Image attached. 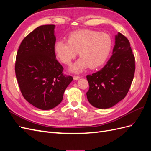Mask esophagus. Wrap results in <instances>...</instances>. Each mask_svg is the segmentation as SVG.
I'll use <instances>...</instances> for the list:
<instances>
[{"label": "esophagus", "mask_w": 151, "mask_h": 151, "mask_svg": "<svg viewBox=\"0 0 151 151\" xmlns=\"http://www.w3.org/2000/svg\"><path fill=\"white\" fill-rule=\"evenodd\" d=\"M74 77V80H77L80 78V76H74V77Z\"/></svg>", "instance_id": "esophagus-1"}]
</instances>
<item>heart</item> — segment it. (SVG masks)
<instances>
[{"label":"heart","mask_w":151,"mask_h":151,"mask_svg":"<svg viewBox=\"0 0 151 151\" xmlns=\"http://www.w3.org/2000/svg\"><path fill=\"white\" fill-rule=\"evenodd\" d=\"M112 47L110 36L105 33L81 29L73 32L68 41L58 40L55 52L62 62L71 63L79 51L80 58L70 67L73 72L79 73L86 68H96L106 62Z\"/></svg>","instance_id":"1"}]
</instances>
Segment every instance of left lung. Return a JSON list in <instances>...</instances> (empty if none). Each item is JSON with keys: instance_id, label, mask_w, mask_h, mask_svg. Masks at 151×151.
Instances as JSON below:
<instances>
[{"instance_id": "obj_1", "label": "left lung", "mask_w": 151, "mask_h": 151, "mask_svg": "<svg viewBox=\"0 0 151 151\" xmlns=\"http://www.w3.org/2000/svg\"><path fill=\"white\" fill-rule=\"evenodd\" d=\"M135 70V57L129 41L118 33L113 55L106 64L102 69L86 76L89 85L86 93L89 102L99 109L113 106L129 92Z\"/></svg>"}]
</instances>
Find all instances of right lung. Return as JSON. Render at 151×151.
I'll use <instances>...</instances> for the list:
<instances>
[{
  "instance_id": "add662e5",
  "label": "right lung",
  "mask_w": 151,
  "mask_h": 151,
  "mask_svg": "<svg viewBox=\"0 0 151 151\" xmlns=\"http://www.w3.org/2000/svg\"><path fill=\"white\" fill-rule=\"evenodd\" d=\"M55 25L38 26L22 41L17 50L15 72L24 99L43 110L60 104L73 77L63 74L56 59Z\"/></svg>"
}]
</instances>
